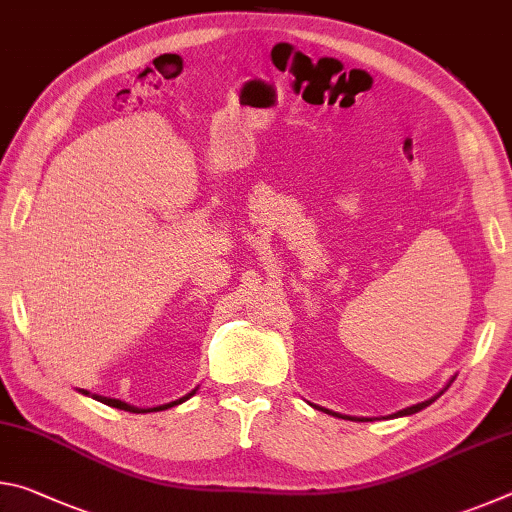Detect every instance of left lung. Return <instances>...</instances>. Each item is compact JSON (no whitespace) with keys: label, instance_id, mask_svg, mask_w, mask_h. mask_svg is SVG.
I'll return each instance as SVG.
<instances>
[{"label":"left lung","instance_id":"8db88e82","mask_svg":"<svg viewBox=\"0 0 512 512\" xmlns=\"http://www.w3.org/2000/svg\"><path fill=\"white\" fill-rule=\"evenodd\" d=\"M449 384H452V381H449ZM447 384V386H449ZM445 386V388H447ZM440 393H443V391H440ZM438 393V395H440ZM438 395H433L431 397V400H427V402H420V404H413V406H406V409H402V411H397L395 413V418H400V415H413V413H418V411H422V409H427V406L431 404V402H436V397ZM311 406H314V404H311ZM316 409H318V406H316ZM320 411H325V413H329V415H336V418H343V420H357V418H350V415H341V413H334V411H327V409H320Z\"/></svg>","mask_w":512,"mask_h":512}]
</instances>
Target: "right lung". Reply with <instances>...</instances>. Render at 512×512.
I'll return each mask as SVG.
<instances>
[{
  "mask_svg": "<svg viewBox=\"0 0 512 512\" xmlns=\"http://www.w3.org/2000/svg\"><path fill=\"white\" fill-rule=\"evenodd\" d=\"M83 395H90L88 391H81ZM196 393V388L192 393H187L185 397H180V400H176V402H169V404H162V406H153V409H137V406H131V404H126V402H121V400H112V397H103V395H92L94 400H99V402H103V404H108V406H112V409H119V411H131V413H151V411H164V409H171V406H176V404H183L185 400H189V397H192Z\"/></svg>",
  "mask_w": 512,
  "mask_h": 512,
  "instance_id": "add662e5",
  "label": "right lung"
}]
</instances>
